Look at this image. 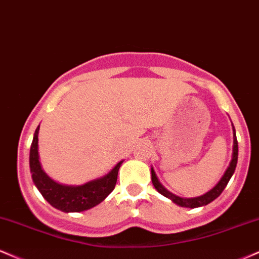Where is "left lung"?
Returning <instances> with one entry per match:
<instances>
[{
  "mask_svg": "<svg viewBox=\"0 0 259 259\" xmlns=\"http://www.w3.org/2000/svg\"><path fill=\"white\" fill-rule=\"evenodd\" d=\"M233 138H234V144H233V156H232V161H230L229 166H228L227 171L224 172L223 177L221 178V181L218 182L217 184L212 188L211 190L207 191L206 194H203L201 196L197 197H179L175 194L169 193L168 190L163 187L162 184L160 183V181L157 179L156 175H155L154 168L151 167V182H153L155 189L159 191L160 194H162L163 196L168 197L171 199L173 202L177 203V205L182 206V207H189V208H195V207H201V206H206L208 205L209 202L213 201L214 199H217L218 196L221 195L222 191L226 189L228 182L230 181L232 176L234 175L236 168V163H238V155H239V147H238V139H236V133H235V128L233 126Z\"/></svg>",
  "mask_w": 259,
  "mask_h": 259,
  "instance_id": "left-lung-1",
  "label": "left lung"
}]
</instances>
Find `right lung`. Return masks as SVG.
I'll return each instance as SVG.
<instances>
[{
	"mask_svg": "<svg viewBox=\"0 0 259 259\" xmlns=\"http://www.w3.org/2000/svg\"><path fill=\"white\" fill-rule=\"evenodd\" d=\"M38 131H35L30 148V172L33 184L53 207L63 212H82L99 205L114 190L120 168V161L108 175L82 185H63L48 177L42 169L38 156Z\"/></svg>",
	"mask_w": 259,
	"mask_h": 259,
	"instance_id": "add662e5",
	"label": "right lung"
}]
</instances>
